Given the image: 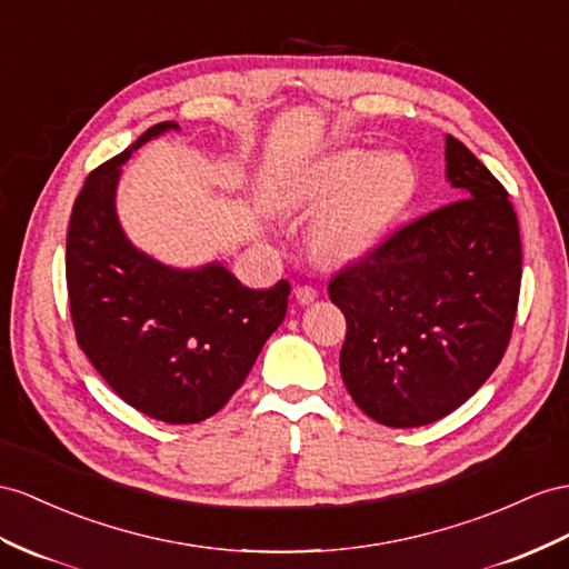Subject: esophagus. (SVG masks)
Listing matches in <instances>:
<instances>
[{"mask_svg": "<svg viewBox=\"0 0 569 569\" xmlns=\"http://www.w3.org/2000/svg\"><path fill=\"white\" fill-rule=\"evenodd\" d=\"M293 296H296V300H298L300 305H310V302H315V298H317V290H315L312 286H298V288L293 290Z\"/></svg>", "mask_w": 569, "mask_h": 569, "instance_id": "34e87169", "label": "esophagus"}]
</instances>
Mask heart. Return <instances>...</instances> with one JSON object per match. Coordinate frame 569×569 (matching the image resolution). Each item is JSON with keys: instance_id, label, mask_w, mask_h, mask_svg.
Instances as JSON below:
<instances>
[{"instance_id": "b5f03b06", "label": "heart", "mask_w": 569, "mask_h": 569, "mask_svg": "<svg viewBox=\"0 0 569 569\" xmlns=\"http://www.w3.org/2000/svg\"><path fill=\"white\" fill-rule=\"evenodd\" d=\"M416 189L418 170L403 153L343 149L302 172L293 201L308 213L328 207L312 228L315 252L329 261H353L387 238Z\"/></svg>"}]
</instances>
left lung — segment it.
Segmentation results:
<instances>
[{"instance_id": "1", "label": "left lung", "mask_w": 569, "mask_h": 569, "mask_svg": "<svg viewBox=\"0 0 569 569\" xmlns=\"http://www.w3.org/2000/svg\"><path fill=\"white\" fill-rule=\"evenodd\" d=\"M455 201L399 228L329 281L346 317L341 377L389 428L435 423L471 399L512 337L521 240L507 189L449 137Z\"/></svg>"}]
</instances>
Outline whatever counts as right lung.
I'll use <instances>...</instances> for the list:
<instances>
[{
	"label": "right lung",
	"instance_id": "obj_1",
	"mask_svg": "<svg viewBox=\"0 0 569 569\" xmlns=\"http://www.w3.org/2000/svg\"><path fill=\"white\" fill-rule=\"evenodd\" d=\"M153 124L86 178L67 232L69 310L81 351L114 395L170 426L207 420L236 395L288 310V281L242 286L223 264L172 269L127 240L114 211L122 163Z\"/></svg>",
	"mask_w": 569,
	"mask_h": 569
}]
</instances>
